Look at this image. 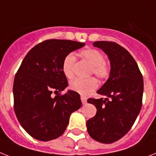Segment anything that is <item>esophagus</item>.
Masks as SVG:
<instances>
[{
  "mask_svg": "<svg viewBox=\"0 0 156 156\" xmlns=\"http://www.w3.org/2000/svg\"><path fill=\"white\" fill-rule=\"evenodd\" d=\"M81 100H82V105H86V102H87V99H86V97H83V96L81 97Z\"/></svg>",
  "mask_w": 156,
  "mask_h": 156,
  "instance_id": "esophagus-1",
  "label": "esophagus"
}]
</instances>
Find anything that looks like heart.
Instances as JSON below:
<instances>
[{"label":"heart","mask_w":156,"mask_h":156,"mask_svg":"<svg viewBox=\"0 0 156 156\" xmlns=\"http://www.w3.org/2000/svg\"><path fill=\"white\" fill-rule=\"evenodd\" d=\"M80 56L92 66L91 74H94L101 79L108 78L110 74V67L108 63L105 62V55L100 51L94 48H89L82 51L80 52ZM75 61V55L73 53L68 54L62 61V72L67 78H72L74 77ZM98 82L95 78L86 79L76 78L70 83V90L80 94L82 96H87L90 94L98 88Z\"/></svg>","instance_id":"1"}]
</instances>
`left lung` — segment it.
I'll return each instance as SVG.
<instances>
[{
	"instance_id": "1",
	"label": "left lung",
	"mask_w": 156,
	"mask_h": 156,
	"mask_svg": "<svg viewBox=\"0 0 156 156\" xmlns=\"http://www.w3.org/2000/svg\"><path fill=\"white\" fill-rule=\"evenodd\" d=\"M93 45L108 55L111 69L108 79L97 92L107 98L87 101L95 105L97 113L87 120L86 126L94 140L111 144L130 130L140 113L144 80L136 62L125 48L108 41H97Z\"/></svg>"
}]
</instances>
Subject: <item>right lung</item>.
I'll use <instances>...</instances> for the list:
<instances>
[{"instance_id":"obj_1","label":"right lung","mask_w":156,"mask_h":156,"mask_svg":"<svg viewBox=\"0 0 156 156\" xmlns=\"http://www.w3.org/2000/svg\"><path fill=\"white\" fill-rule=\"evenodd\" d=\"M85 45L72 40H45L30 50L16 74V116L23 129L38 140L62 136L70 114L82 106L79 94L68 90L60 95V92L68 86L62 69L65 56Z\"/></svg>"}]
</instances>
